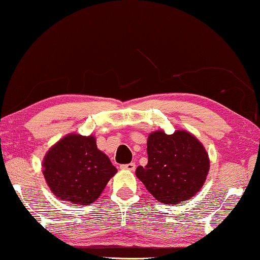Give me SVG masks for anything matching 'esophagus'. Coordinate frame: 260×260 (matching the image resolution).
Returning <instances> with one entry per match:
<instances>
[{
	"label": "esophagus",
	"mask_w": 260,
	"mask_h": 260,
	"mask_svg": "<svg viewBox=\"0 0 260 260\" xmlns=\"http://www.w3.org/2000/svg\"><path fill=\"white\" fill-rule=\"evenodd\" d=\"M121 170H127V171H134L135 170V164L134 162H129V164H125V165L120 166Z\"/></svg>",
	"instance_id": "1"
}]
</instances>
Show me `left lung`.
<instances>
[{"mask_svg": "<svg viewBox=\"0 0 260 260\" xmlns=\"http://www.w3.org/2000/svg\"><path fill=\"white\" fill-rule=\"evenodd\" d=\"M148 164L135 171L147 191L165 205L185 202L206 180L210 160L198 139L185 131L154 132L147 140Z\"/></svg>", "mask_w": 260, "mask_h": 260, "instance_id": "1", "label": "left lung"}]
</instances>
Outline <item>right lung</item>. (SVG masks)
Instances as JSON below:
<instances>
[{"instance_id": "right-lung-1", "label": "right lung", "mask_w": 260, "mask_h": 260, "mask_svg": "<svg viewBox=\"0 0 260 260\" xmlns=\"http://www.w3.org/2000/svg\"><path fill=\"white\" fill-rule=\"evenodd\" d=\"M115 173L116 168L99 151L92 135H67L43 160V175L54 194L78 205L96 200Z\"/></svg>"}]
</instances>
